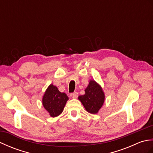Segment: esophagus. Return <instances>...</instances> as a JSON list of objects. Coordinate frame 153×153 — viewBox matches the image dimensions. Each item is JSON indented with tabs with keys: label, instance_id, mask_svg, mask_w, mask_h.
Segmentation results:
<instances>
[{
	"label": "esophagus",
	"instance_id": "1",
	"mask_svg": "<svg viewBox=\"0 0 153 153\" xmlns=\"http://www.w3.org/2000/svg\"><path fill=\"white\" fill-rule=\"evenodd\" d=\"M70 97H71V98L73 99H76L77 97H78V93H77V92H74L73 93H71L70 94Z\"/></svg>",
	"mask_w": 153,
	"mask_h": 153
}]
</instances>
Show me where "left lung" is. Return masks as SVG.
Masks as SVG:
<instances>
[{"label": "left lung", "instance_id": "1", "mask_svg": "<svg viewBox=\"0 0 153 153\" xmlns=\"http://www.w3.org/2000/svg\"><path fill=\"white\" fill-rule=\"evenodd\" d=\"M78 99L87 112L95 114L102 106L105 95L102 87L94 79H91L85 89V94L79 96Z\"/></svg>", "mask_w": 153, "mask_h": 153}]
</instances>
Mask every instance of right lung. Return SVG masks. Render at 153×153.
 I'll list each match as a JSON object with an SVG mask.
<instances>
[{"label": "right lung", "instance_id": "right-lung-1", "mask_svg": "<svg viewBox=\"0 0 153 153\" xmlns=\"http://www.w3.org/2000/svg\"><path fill=\"white\" fill-rule=\"evenodd\" d=\"M68 99L69 98L66 93L60 92L57 87L51 84L43 96L42 104L49 115L54 118L63 112Z\"/></svg>", "mask_w": 153, "mask_h": 153}]
</instances>
